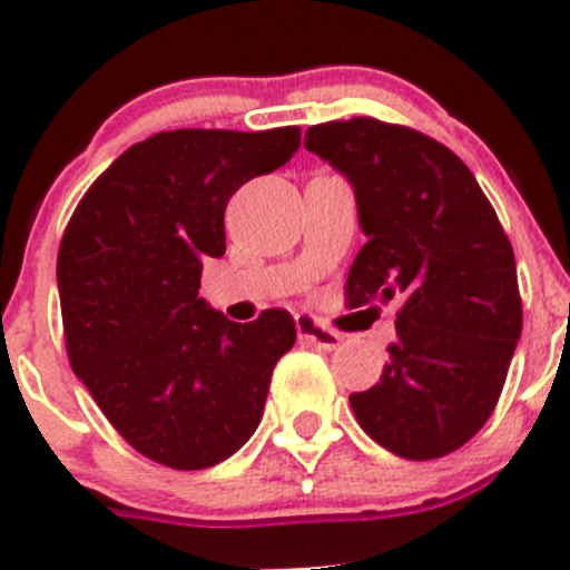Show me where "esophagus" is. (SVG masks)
I'll use <instances>...</instances> for the list:
<instances>
[{
  "label": "esophagus",
  "instance_id": "obj_1",
  "mask_svg": "<svg viewBox=\"0 0 570 570\" xmlns=\"http://www.w3.org/2000/svg\"><path fill=\"white\" fill-rule=\"evenodd\" d=\"M295 325H297V336H301V342L312 344V347L336 350L338 344H342V333H336L333 327L322 325L320 320L308 317V314H301V317L295 320Z\"/></svg>",
  "mask_w": 570,
  "mask_h": 570
}]
</instances>
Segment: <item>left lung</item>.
Masks as SVG:
<instances>
[{"label":"left lung","mask_w":570,"mask_h":570,"mask_svg":"<svg viewBox=\"0 0 570 570\" xmlns=\"http://www.w3.org/2000/svg\"><path fill=\"white\" fill-rule=\"evenodd\" d=\"M306 148L355 189L366 245L347 303L400 301L381 381L350 394L355 419L407 461L450 455L497 407L521 336L513 245L461 157L422 131L331 120L306 131Z\"/></svg>","instance_id":"8db88e82"}]
</instances>
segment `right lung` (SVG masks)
<instances>
[{"label": "right lung", "instance_id": "add662e5", "mask_svg": "<svg viewBox=\"0 0 570 570\" xmlns=\"http://www.w3.org/2000/svg\"><path fill=\"white\" fill-rule=\"evenodd\" d=\"M301 148V129H176L126 148L90 184L57 253L73 375L140 455L178 471L232 458L256 433L295 320L232 322L200 289L226 253L228 198Z\"/></svg>", "mask_w": 570, "mask_h": 570}]
</instances>
